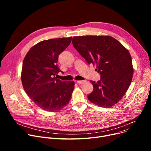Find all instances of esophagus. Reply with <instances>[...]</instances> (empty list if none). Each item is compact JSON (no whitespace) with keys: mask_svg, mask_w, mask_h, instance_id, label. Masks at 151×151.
<instances>
[{"mask_svg":"<svg viewBox=\"0 0 151 151\" xmlns=\"http://www.w3.org/2000/svg\"><path fill=\"white\" fill-rule=\"evenodd\" d=\"M84 82H85V81H76V83H77L78 84H83Z\"/></svg>","mask_w":151,"mask_h":151,"instance_id":"34e87169","label":"esophagus"}]
</instances>
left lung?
I'll return each mask as SVG.
<instances>
[{
  "label": "left lung",
  "instance_id": "obj_1",
  "mask_svg": "<svg viewBox=\"0 0 151 151\" xmlns=\"http://www.w3.org/2000/svg\"><path fill=\"white\" fill-rule=\"evenodd\" d=\"M72 44L89 64L97 65L100 80L91 81L93 91L88 98L104 108L116 104L131 84L133 68L129 51L114 38L104 35L74 37Z\"/></svg>",
  "mask_w": 151,
  "mask_h": 151
}]
</instances>
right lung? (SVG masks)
<instances>
[{
    "label": "right lung",
    "mask_w": 151,
    "mask_h": 151,
    "mask_svg": "<svg viewBox=\"0 0 151 151\" xmlns=\"http://www.w3.org/2000/svg\"><path fill=\"white\" fill-rule=\"evenodd\" d=\"M72 37L50 39L32 47L23 60L21 81L28 96L40 108L57 111L69 103L73 81L57 79L59 54L71 43Z\"/></svg>",
    "instance_id": "obj_1"
}]
</instances>
